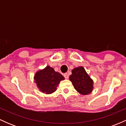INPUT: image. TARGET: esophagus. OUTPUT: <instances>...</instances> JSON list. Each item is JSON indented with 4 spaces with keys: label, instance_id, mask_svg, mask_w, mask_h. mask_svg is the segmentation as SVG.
I'll return each mask as SVG.
<instances>
[{
    "label": "esophagus",
    "instance_id": "34e87169",
    "mask_svg": "<svg viewBox=\"0 0 126 126\" xmlns=\"http://www.w3.org/2000/svg\"><path fill=\"white\" fill-rule=\"evenodd\" d=\"M63 76H64V77L66 78V79H68V78H69V75H68L67 73H64V74L63 75Z\"/></svg>",
    "mask_w": 126,
    "mask_h": 126
}]
</instances>
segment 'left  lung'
<instances>
[{
	"instance_id": "8db88e82",
	"label": "left lung",
	"mask_w": 126,
	"mask_h": 126,
	"mask_svg": "<svg viewBox=\"0 0 126 126\" xmlns=\"http://www.w3.org/2000/svg\"><path fill=\"white\" fill-rule=\"evenodd\" d=\"M69 79L73 83L75 89L80 94L88 95L93 89V80L83 67L73 69Z\"/></svg>"
}]
</instances>
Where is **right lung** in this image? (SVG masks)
<instances>
[{
    "instance_id": "add662e5",
    "label": "right lung",
    "mask_w": 126,
    "mask_h": 126,
    "mask_svg": "<svg viewBox=\"0 0 126 126\" xmlns=\"http://www.w3.org/2000/svg\"><path fill=\"white\" fill-rule=\"evenodd\" d=\"M34 79L42 92L50 94L56 91L59 82L64 80V78L59 72H55L53 68L48 66L43 70L37 72Z\"/></svg>"
}]
</instances>
